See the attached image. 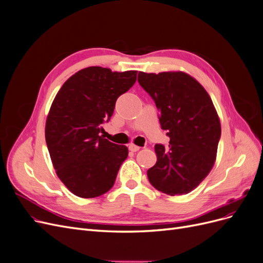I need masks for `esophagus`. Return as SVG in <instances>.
Instances as JSON below:
<instances>
[{"instance_id":"34e87169","label":"esophagus","mask_w":263,"mask_h":263,"mask_svg":"<svg viewBox=\"0 0 263 263\" xmlns=\"http://www.w3.org/2000/svg\"><path fill=\"white\" fill-rule=\"evenodd\" d=\"M128 149H129L130 151H133V153H136V151H138V150L140 149V147H139V146H136V145H134V144H132V145H129V146H128Z\"/></svg>"}]
</instances>
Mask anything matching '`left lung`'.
Masks as SVG:
<instances>
[{"label":"left lung","instance_id":"8db88e82","mask_svg":"<svg viewBox=\"0 0 263 263\" xmlns=\"http://www.w3.org/2000/svg\"><path fill=\"white\" fill-rule=\"evenodd\" d=\"M138 82L160 112L169 146L156 145V164L147 171L155 189L168 195L187 194L206 178L216 161L220 121L209 93L183 71L146 73Z\"/></svg>","mask_w":263,"mask_h":263}]
</instances>
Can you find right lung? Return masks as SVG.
Instances as JSON below:
<instances>
[{"label":"right lung","mask_w":263,"mask_h":263,"mask_svg":"<svg viewBox=\"0 0 263 263\" xmlns=\"http://www.w3.org/2000/svg\"><path fill=\"white\" fill-rule=\"evenodd\" d=\"M137 71L87 67L71 76L46 119L47 147L58 178L74 195L98 197L114 185L128 148L101 135L115 102L136 82Z\"/></svg>","instance_id":"add662e5"}]
</instances>
